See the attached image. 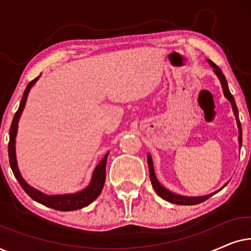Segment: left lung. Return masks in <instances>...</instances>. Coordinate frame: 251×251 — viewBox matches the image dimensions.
<instances>
[{
  "label": "left lung",
  "instance_id": "8db88e82",
  "mask_svg": "<svg viewBox=\"0 0 251 251\" xmlns=\"http://www.w3.org/2000/svg\"><path fill=\"white\" fill-rule=\"evenodd\" d=\"M209 64L211 65L212 67L215 68V73L217 74V76L219 77V80L222 82V87H223V91H224L225 97L231 101L232 107H233V112H234V115L236 118V122H238V126H239V143H240V147H241V143H242V129H241V123H240L239 120V114H238V107H236L235 100L233 98V96L231 92L228 90L227 87V81L224 76V74L222 73L221 68H219L217 65L215 63H212L211 60H208ZM147 162H149V169H150V178H151V183H152V186L154 187V191L156 192L157 195L166 200L168 202H171V203L175 204H180V205H193V204H199L201 202H203L205 200H208L209 198L211 197L210 195H205V197H199V198H188V197H181V195H177L175 193H171L170 191H168L164 188L162 185H161L159 181H157L155 174H154V168H153V162H152V157L149 154L147 155Z\"/></svg>",
  "mask_w": 251,
  "mask_h": 251
}]
</instances>
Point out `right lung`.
<instances>
[{
    "label": "right lung",
    "instance_id": "right-lung-1",
    "mask_svg": "<svg viewBox=\"0 0 251 251\" xmlns=\"http://www.w3.org/2000/svg\"><path fill=\"white\" fill-rule=\"evenodd\" d=\"M37 78H34L33 81H30L28 85H27L25 89V92L23 95V99L20 101L18 111L16 112L15 116H13L11 126H10V140H9V146H8V153H9V161L10 166H11L12 173L17 178V180L19 181L20 186L23 187V190L26 192L27 194L29 195L33 200H35L39 203L47 205V207L56 209V210L59 211H72V210H77V209H81L83 207H87L91 203L92 201H95L96 199L99 197V194L101 193L102 187H104L105 184V178H106V161H107L108 153L106 154L100 162L98 163V166L96 167L94 171V175H92L91 183L89 186L85 188V190L78 192L76 194H67V195H53V197H50V195H46L41 193L35 188L30 187L28 184L24 180L22 175L19 173L18 166H17V160H16V135H17V128H18V122L19 118L22 115L23 109L25 107V102L27 100V96H28V92L30 88L33 87L34 83L37 81Z\"/></svg>",
    "mask_w": 251,
    "mask_h": 251
}]
</instances>
